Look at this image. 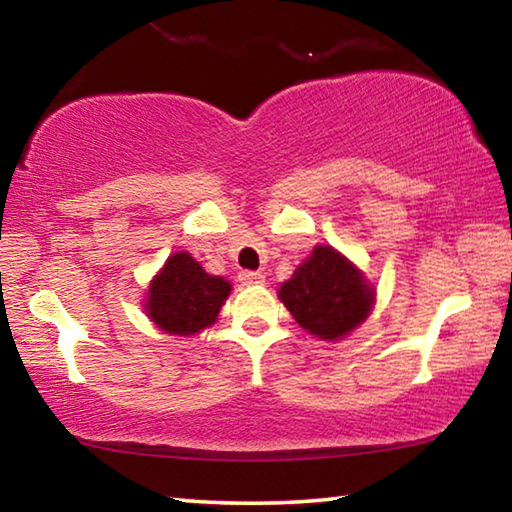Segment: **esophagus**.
<instances>
[{
  "instance_id": "34e87169",
  "label": "esophagus",
  "mask_w": 512,
  "mask_h": 512,
  "mask_svg": "<svg viewBox=\"0 0 512 512\" xmlns=\"http://www.w3.org/2000/svg\"><path fill=\"white\" fill-rule=\"evenodd\" d=\"M266 275L259 273V271H241L239 273V282L244 284V287H253V284H264Z\"/></svg>"
}]
</instances>
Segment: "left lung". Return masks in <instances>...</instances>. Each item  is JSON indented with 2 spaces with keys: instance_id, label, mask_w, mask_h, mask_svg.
I'll return each mask as SVG.
<instances>
[{
  "instance_id": "1",
  "label": "left lung",
  "mask_w": 512,
  "mask_h": 512,
  "mask_svg": "<svg viewBox=\"0 0 512 512\" xmlns=\"http://www.w3.org/2000/svg\"><path fill=\"white\" fill-rule=\"evenodd\" d=\"M277 296L305 332L341 341L370 316L377 293L361 268L339 250L314 246L291 280L280 284Z\"/></svg>"
}]
</instances>
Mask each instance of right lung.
Wrapping results in <instances>:
<instances>
[{
  "label": "right lung",
  "mask_w": 512,
  "mask_h": 512,
  "mask_svg": "<svg viewBox=\"0 0 512 512\" xmlns=\"http://www.w3.org/2000/svg\"><path fill=\"white\" fill-rule=\"evenodd\" d=\"M232 284L205 268L189 253H173L146 289L144 311L151 323L171 336H194L216 323Z\"/></svg>",
  "instance_id": "right-lung-1"
}]
</instances>
